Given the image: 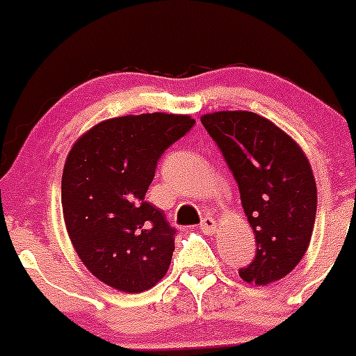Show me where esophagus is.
I'll return each instance as SVG.
<instances>
[{
	"instance_id": "obj_1",
	"label": "esophagus",
	"mask_w": 356,
	"mask_h": 356,
	"mask_svg": "<svg viewBox=\"0 0 356 356\" xmlns=\"http://www.w3.org/2000/svg\"><path fill=\"white\" fill-rule=\"evenodd\" d=\"M200 229L203 232H207V234H215V231H217V224H215V220L211 217H204L203 220H201Z\"/></svg>"
}]
</instances>
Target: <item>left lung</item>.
<instances>
[{
  "label": "left lung",
  "instance_id": "1",
  "mask_svg": "<svg viewBox=\"0 0 356 356\" xmlns=\"http://www.w3.org/2000/svg\"><path fill=\"white\" fill-rule=\"evenodd\" d=\"M239 186L257 239L254 260L239 268L248 284L281 281L307 253L317 213L310 161L291 136L253 111H213L201 117Z\"/></svg>",
  "mask_w": 356,
  "mask_h": 356
}]
</instances>
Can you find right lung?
I'll return each mask as SVG.
<instances>
[{
    "mask_svg": "<svg viewBox=\"0 0 356 356\" xmlns=\"http://www.w3.org/2000/svg\"><path fill=\"white\" fill-rule=\"evenodd\" d=\"M193 125L189 115H125L99 122L72 146L62 175L68 238L110 288L143 293L167 274L175 229L145 196L158 158Z\"/></svg>",
    "mask_w": 356,
    "mask_h": 356,
    "instance_id": "right-lung-1",
    "label": "right lung"
}]
</instances>
